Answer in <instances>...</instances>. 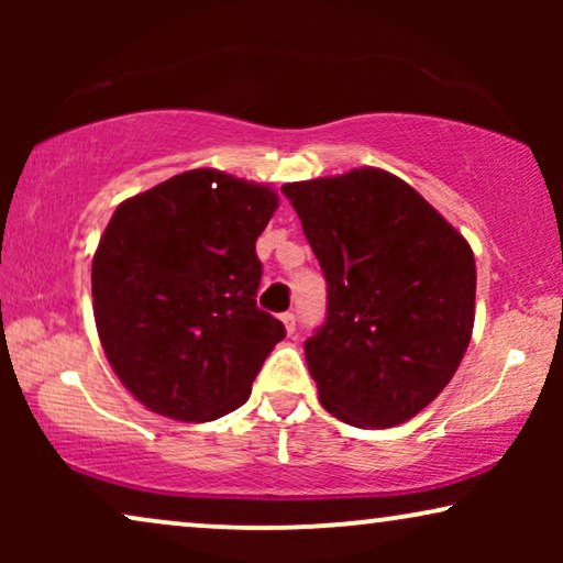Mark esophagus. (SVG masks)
I'll list each match as a JSON object with an SVG mask.
<instances>
[{"label":"esophagus","mask_w":563,"mask_h":563,"mask_svg":"<svg viewBox=\"0 0 563 563\" xmlns=\"http://www.w3.org/2000/svg\"><path fill=\"white\" fill-rule=\"evenodd\" d=\"M282 322H284V328H287V333L295 335V330H297L295 312H284V314H282Z\"/></svg>","instance_id":"1"}]
</instances>
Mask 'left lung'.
<instances>
[{"label":"left lung","mask_w":563,"mask_h":563,"mask_svg":"<svg viewBox=\"0 0 563 563\" xmlns=\"http://www.w3.org/2000/svg\"><path fill=\"white\" fill-rule=\"evenodd\" d=\"M328 282L305 341L320 402L356 428H391L441 395L474 328V253L410 184L382 168L284 184Z\"/></svg>","instance_id":"left-lung-1"}]
</instances>
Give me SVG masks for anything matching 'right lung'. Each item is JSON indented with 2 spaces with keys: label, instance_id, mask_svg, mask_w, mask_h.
<instances>
[{
  "label": "right lung",
  "instance_id": "add662e5",
  "mask_svg": "<svg viewBox=\"0 0 563 563\" xmlns=\"http://www.w3.org/2000/svg\"><path fill=\"white\" fill-rule=\"evenodd\" d=\"M279 199L264 184L195 168L114 210L91 297L114 374L151 412H233L287 330L258 310L256 241Z\"/></svg>",
  "mask_w": 563,
  "mask_h": 563
}]
</instances>
